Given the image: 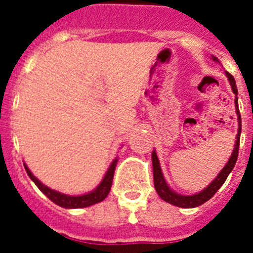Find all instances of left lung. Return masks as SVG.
I'll use <instances>...</instances> for the list:
<instances>
[{
  "instance_id": "obj_1",
  "label": "left lung",
  "mask_w": 253,
  "mask_h": 253,
  "mask_svg": "<svg viewBox=\"0 0 253 253\" xmlns=\"http://www.w3.org/2000/svg\"><path fill=\"white\" fill-rule=\"evenodd\" d=\"M212 60L219 61L215 56H212ZM226 76H227L228 81H230V85L232 87V91L235 93V109H236V115H238V125H239V128H238V135H236L235 140V148L232 151L231 156H230V160L227 162V164L223 167V169L218 173V176L212 180V182L209 185L208 188H205L202 192L197 193V194H193V196H182V194H178V193L173 192L172 189L169 188L168 184L164 180V176H163L162 168H160V163H159L158 155L156 152H152V167H154V184L156 192L160 196L162 200H164L166 202L170 205H174V206H178V208H197L200 205L205 204L206 201H209L211 198L218 189L224 184V181L228 177V174L231 173V170L234 169L236 164V160H238V155H239V143H240V132H242V117H240L239 107H238V98H236V94H238V89H236L235 79L232 77V75H230L228 72H226Z\"/></svg>"
}]
</instances>
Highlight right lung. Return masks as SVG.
Segmentation results:
<instances>
[{
  "label": "right lung",
  "mask_w": 253,
  "mask_h": 253,
  "mask_svg": "<svg viewBox=\"0 0 253 253\" xmlns=\"http://www.w3.org/2000/svg\"><path fill=\"white\" fill-rule=\"evenodd\" d=\"M117 162H118V159H114V160H113L111 166L107 169L106 174L103 177V180L101 181V184H99L93 192L86 193L84 196H68V194H63V193L56 192V190H53V189H49L48 186H45L44 184H42L41 181L34 176L26 164H23V166H25L26 172H27L30 178L34 181V184L37 185L38 188L43 192V194H45V196L48 197L53 204L59 205V206L65 209H80L87 208V206H91V205L94 204H98V202H101V201H103L106 198L109 192H110L111 184H113V177H114V170L115 167H117Z\"/></svg>",
  "instance_id": "right-lung-1"
}]
</instances>
